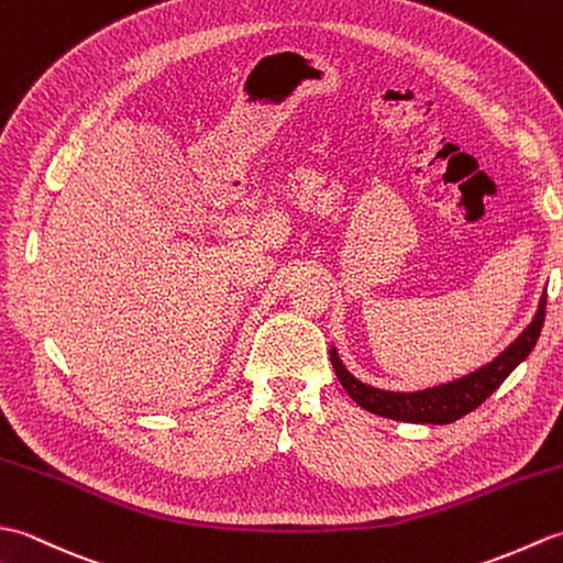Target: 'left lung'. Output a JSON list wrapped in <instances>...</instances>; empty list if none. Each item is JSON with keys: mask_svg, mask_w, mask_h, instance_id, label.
Returning a JSON list of instances; mask_svg holds the SVG:
<instances>
[{"mask_svg": "<svg viewBox=\"0 0 563 563\" xmlns=\"http://www.w3.org/2000/svg\"><path fill=\"white\" fill-rule=\"evenodd\" d=\"M544 309H547V288L542 290L540 305L528 327L522 329L520 336L506 345L494 361L476 367L474 373L462 375L457 379L442 382L435 387L413 389V391H394L373 387L367 382L357 379L349 367L343 365L336 345H331V365L336 369V377L349 391V397L361 406V409L391 418V421L401 423H430V426H445L457 421V418L474 411L476 406L484 404L492 394L504 385V379L516 369L525 357L534 349L537 339L544 324Z\"/></svg>", "mask_w": 563, "mask_h": 563, "instance_id": "8db88e82", "label": "left lung"}]
</instances>
